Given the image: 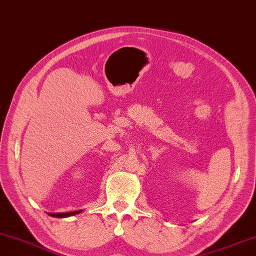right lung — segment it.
Masks as SVG:
<instances>
[{
    "mask_svg": "<svg viewBox=\"0 0 256 256\" xmlns=\"http://www.w3.org/2000/svg\"><path fill=\"white\" fill-rule=\"evenodd\" d=\"M80 212H82V210H77V211H72V212H62V213H48V214L53 218H68V216H76Z\"/></svg>",
    "mask_w": 256,
    "mask_h": 256,
    "instance_id": "right-lung-1",
    "label": "right lung"
}]
</instances>
